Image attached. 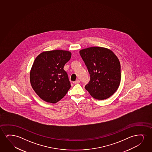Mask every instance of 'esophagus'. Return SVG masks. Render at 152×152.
I'll list each match as a JSON object with an SVG mask.
<instances>
[{
	"instance_id": "esophagus-1",
	"label": "esophagus",
	"mask_w": 152,
	"mask_h": 152,
	"mask_svg": "<svg viewBox=\"0 0 152 152\" xmlns=\"http://www.w3.org/2000/svg\"><path fill=\"white\" fill-rule=\"evenodd\" d=\"M74 83H76V84H77V83H80V80H79V79H77V80H76V81H74Z\"/></svg>"
}]
</instances>
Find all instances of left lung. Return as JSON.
Segmentation results:
<instances>
[{"label": "left lung", "instance_id": "1", "mask_svg": "<svg viewBox=\"0 0 152 152\" xmlns=\"http://www.w3.org/2000/svg\"><path fill=\"white\" fill-rule=\"evenodd\" d=\"M79 53L90 77L86 89L97 100L110 98L121 83V64L118 58L112 50L101 47L83 49Z\"/></svg>", "mask_w": 152, "mask_h": 152}]
</instances>
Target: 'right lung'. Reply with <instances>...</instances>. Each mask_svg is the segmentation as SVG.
Returning <instances> with one entry per match:
<instances>
[{
  "label": "right lung",
  "instance_id": "obj_1",
  "mask_svg": "<svg viewBox=\"0 0 152 152\" xmlns=\"http://www.w3.org/2000/svg\"><path fill=\"white\" fill-rule=\"evenodd\" d=\"M71 52L55 50L44 51L34 61L30 72L31 87L40 99L56 103L71 88L64 65L71 58Z\"/></svg>",
  "mask_w": 152,
  "mask_h": 152
}]
</instances>
